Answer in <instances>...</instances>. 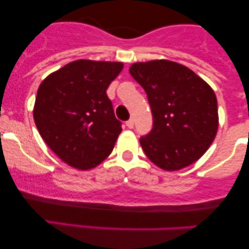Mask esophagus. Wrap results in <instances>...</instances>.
Segmentation results:
<instances>
[{"label": "esophagus", "instance_id": "esophagus-1", "mask_svg": "<svg viewBox=\"0 0 249 249\" xmlns=\"http://www.w3.org/2000/svg\"><path fill=\"white\" fill-rule=\"evenodd\" d=\"M126 126H127L128 128H133V126H134V123H133L132 119H128V121L126 122Z\"/></svg>", "mask_w": 249, "mask_h": 249}]
</instances>
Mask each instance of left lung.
<instances>
[{"label": "left lung", "instance_id": "8db88e82", "mask_svg": "<svg viewBox=\"0 0 249 249\" xmlns=\"http://www.w3.org/2000/svg\"><path fill=\"white\" fill-rule=\"evenodd\" d=\"M131 76L147 95L153 128L142 137L147 158L165 171L196 161L218 132V102L213 89L179 63L154 59L134 63Z\"/></svg>", "mask_w": 249, "mask_h": 249}]
</instances>
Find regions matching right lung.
Masks as SVG:
<instances>
[{
	"instance_id": "add662e5",
	"label": "right lung",
	"mask_w": 249,
	"mask_h": 249,
	"mask_svg": "<svg viewBox=\"0 0 249 249\" xmlns=\"http://www.w3.org/2000/svg\"><path fill=\"white\" fill-rule=\"evenodd\" d=\"M123 63L78 59L39 85L34 121L45 144L77 170L96 167L112 152L122 132L107 95Z\"/></svg>"
}]
</instances>
